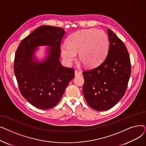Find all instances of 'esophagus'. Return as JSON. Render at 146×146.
Returning a JSON list of instances; mask_svg holds the SVG:
<instances>
[{"label":"esophagus","mask_w":146,"mask_h":146,"mask_svg":"<svg viewBox=\"0 0 146 146\" xmlns=\"http://www.w3.org/2000/svg\"><path fill=\"white\" fill-rule=\"evenodd\" d=\"M82 74V73L78 71V70H75L74 71V76L75 77H77V76H80Z\"/></svg>","instance_id":"obj_1"}]
</instances>
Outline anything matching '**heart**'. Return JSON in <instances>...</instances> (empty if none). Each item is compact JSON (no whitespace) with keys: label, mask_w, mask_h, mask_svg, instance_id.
Wrapping results in <instances>:
<instances>
[{"label":"heart","mask_w":146,"mask_h":146,"mask_svg":"<svg viewBox=\"0 0 146 146\" xmlns=\"http://www.w3.org/2000/svg\"><path fill=\"white\" fill-rule=\"evenodd\" d=\"M108 50V35L96 28L76 31L68 36L67 43L60 45L61 57L68 66L73 64L79 52V59L86 67H96L105 60Z\"/></svg>","instance_id":"obj_1"}]
</instances>
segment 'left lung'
Wrapping results in <instances>:
<instances>
[{"label": "left lung", "mask_w": 146, "mask_h": 146, "mask_svg": "<svg viewBox=\"0 0 146 146\" xmlns=\"http://www.w3.org/2000/svg\"><path fill=\"white\" fill-rule=\"evenodd\" d=\"M110 47L99 66L83 72V93L88 105L95 110H108L124 95L131 75L127 49L119 38L108 29Z\"/></svg>", "instance_id": "left-lung-1"}]
</instances>
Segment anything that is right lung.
<instances>
[{"label":"right lung","instance_id":"1","mask_svg":"<svg viewBox=\"0 0 146 146\" xmlns=\"http://www.w3.org/2000/svg\"><path fill=\"white\" fill-rule=\"evenodd\" d=\"M66 31L61 28L42 25L20 43L15 53L14 73L21 95L41 110L56 106L74 76V69L65 67L59 60L61 40ZM45 45L48 55L38 61L35 54Z\"/></svg>","mask_w":146,"mask_h":146}]
</instances>
